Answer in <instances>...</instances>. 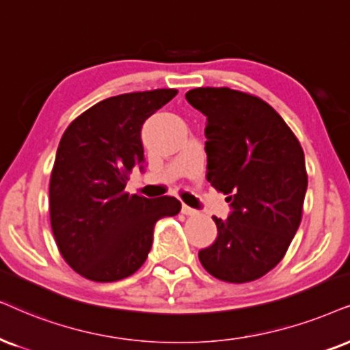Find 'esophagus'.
<instances>
[{
	"label": "esophagus",
	"instance_id": "1",
	"mask_svg": "<svg viewBox=\"0 0 350 350\" xmlns=\"http://www.w3.org/2000/svg\"><path fill=\"white\" fill-rule=\"evenodd\" d=\"M183 213H184V215H187V216H193V215H197L198 211H197V210H193V208L187 206V205H183Z\"/></svg>",
	"mask_w": 350,
	"mask_h": 350
}]
</instances>
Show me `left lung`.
<instances>
[{"label":"left lung","mask_w":350,"mask_h":350,"mask_svg":"<svg viewBox=\"0 0 350 350\" xmlns=\"http://www.w3.org/2000/svg\"><path fill=\"white\" fill-rule=\"evenodd\" d=\"M185 98L206 116V180L231 206L228 219L213 216L218 237L198 258L221 281H255L281 262L299 229L308 184L304 150L258 96L200 87Z\"/></svg>","instance_id":"1"}]
</instances>
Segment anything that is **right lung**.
Returning a JSON list of instances; mask_svg holds the SVG:
<instances>
[{"label":"right lung","mask_w":350,"mask_h":350,"mask_svg":"<svg viewBox=\"0 0 350 350\" xmlns=\"http://www.w3.org/2000/svg\"><path fill=\"white\" fill-rule=\"evenodd\" d=\"M174 88L106 98L74 119L61 137L50 179V219L57 249L74 271L96 282L134 274L147 260L158 219L180 211L178 198L126 192L144 171V122Z\"/></svg>","instance_id":"obj_1"}]
</instances>
